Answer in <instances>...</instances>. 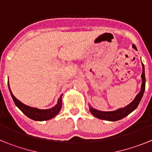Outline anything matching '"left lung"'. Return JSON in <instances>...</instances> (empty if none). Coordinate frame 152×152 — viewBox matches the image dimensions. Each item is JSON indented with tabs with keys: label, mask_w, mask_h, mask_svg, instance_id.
<instances>
[{
	"label": "left lung",
	"mask_w": 152,
	"mask_h": 152,
	"mask_svg": "<svg viewBox=\"0 0 152 152\" xmlns=\"http://www.w3.org/2000/svg\"><path fill=\"white\" fill-rule=\"evenodd\" d=\"M133 48L135 50H137L136 47L135 45H133ZM142 68H143V69H142V88H141L140 92L135 96V100L129 103L128 106H126V107L119 109L117 110L110 111V112H102V111L96 110L92 108V107H90V111H91V113L98 119L108 120V121H117V120L126 117V116H128L129 114L131 113L132 111L135 110L137 107L139 106V103L142 100V96H143V94L145 92V68L143 64H142Z\"/></svg>",
	"instance_id": "left-lung-1"
}]
</instances>
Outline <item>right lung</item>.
Instances as JSON below:
<instances>
[{"label":"right lung","mask_w":152,"mask_h":152,"mask_svg":"<svg viewBox=\"0 0 152 152\" xmlns=\"http://www.w3.org/2000/svg\"><path fill=\"white\" fill-rule=\"evenodd\" d=\"M9 90H10V94H11L12 98H13V102L27 117L30 119L36 120V121H44V120H49L52 118L55 117L57 115L59 111L61 110V95L60 96V98L58 100V103L56 106L52 107L51 109L48 110H39V109L34 108V107H30L29 106H26L21 103L19 100H17L15 96H13L12 94L11 91L10 89V86H9Z\"/></svg>","instance_id":"1"}]
</instances>
